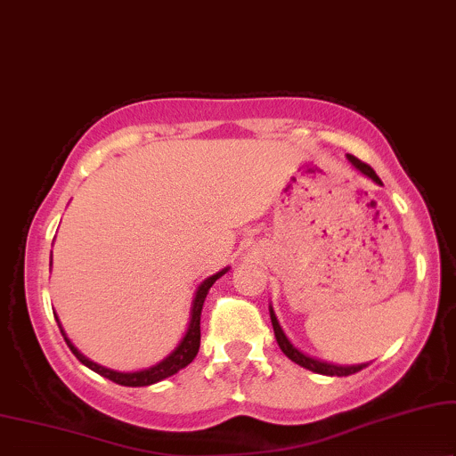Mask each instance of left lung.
<instances>
[{
	"instance_id": "8db88e82",
	"label": "left lung",
	"mask_w": 456,
	"mask_h": 456,
	"mask_svg": "<svg viewBox=\"0 0 456 456\" xmlns=\"http://www.w3.org/2000/svg\"><path fill=\"white\" fill-rule=\"evenodd\" d=\"M348 160L352 162V167H356L362 175H367L369 179H373L375 183L381 185V179L378 177V175H375V171L367 165V162H362L356 156H350V154H348ZM271 323H273V331H275L277 344H279V348L283 350V354L288 356V359L294 361L296 365L308 369V371H314V373H321V375H338V378H342V375H352V373L361 371V369L367 367L365 362H362V365H352V367H338V365H331V362H323V361L313 359V356H306L305 352H300L294 344L289 342L288 338H285V333L281 330V325H279V321L275 317V313H273V308H271Z\"/></svg>"
}]
</instances>
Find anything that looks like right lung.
<instances>
[{
    "label": "right lung",
    "instance_id": "obj_1",
    "mask_svg": "<svg viewBox=\"0 0 456 456\" xmlns=\"http://www.w3.org/2000/svg\"><path fill=\"white\" fill-rule=\"evenodd\" d=\"M224 273H227V269H223L221 273H216V275L208 277L202 285H200L198 291H196V298H193L191 321H190V327H187L185 338L181 339V344L171 352V354L167 356L165 361H160V362H158V365H154V367L143 369V371H135V373L112 371V369H106V367L97 365V362L89 361L87 356H83L81 352H78V350L75 348V346L70 344L69 338H64L66 344H69V348L72 350V354H75L77 359L81 361L85 367H89L91 371L100 373L102 378L114 381V384L139 387V386H150V384H156V381H162V379L171 378V375L181 371V369L187 367L193 359H196V354H198V350H200V314H202L204 298H206V294H208V289L212 288V283H215L218 277H223ZM62 336H64V333H62Z\"/></svg>",
    "mask_w": 456,
    "mask_h": 456
}]
</instances>
